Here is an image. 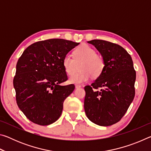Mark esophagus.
<instances>
[{"label":"esophagus","mask_w":151,"mask_h":151,"mask_svg":"<svg viewBox=\"0 0 151 151\" xmlns=\"http://www.w3.org/2000/svg\"><path fill=\"white\" fill-rule=\"evenodd\" d=\"M81 85H75V88H81Z\"/></svg>","instance_id":"34e87169"}]
</instances>
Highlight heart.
I'll return each instance as SVG.
<instances>
[{
  "label": "heart",
  "instance_id": "heart-1",
  "mask_svg": "<svg viewBox=\"0 0 151 151\" xmlns=\"http://www.w3.org/2000/svg\"><path fill=\"white\" fill-rule=\"evenodd\" d=\"M80 64V71L69 78L73 84H81L88 81L91 76L96 78L100 76L104 68L103 57L96 54V51L87 45H83L74 50L73 57L69 54L63 58V66L65 73L72 75L77 70V65Z\"/></svg>",
  "mask_w": 151,
  "mask_h": 151
}]
</instances>
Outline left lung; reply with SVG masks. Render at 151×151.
Instances as JSON below:
<instances>
[{
    "mask_svg": "<svg viewBox=\"0 0 151 151\" xmlns=\"http://www.w3.org/2000/svg\"><path fill=\"white\" fill-rule=\"evenodd\" d=\"M94 46L104 61L101 75L86 86L84 108L93 123L107 127L124 115L134 97L136 72L132 58L121 46L103 40L87 42ZM100 88V90L96 89Z\"/></svg>",
    "mask_w": 151,
    "mask_h": 151,
    "instance_id": "8db88e82",
    "label": "left lung"
}]
</instances>
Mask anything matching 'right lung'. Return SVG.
<instances>
[{"mask_svg":"<svg viewBox=\"0 0 151 151\" xmlns=\"http://www.w3.org/2000/svg\"><path fill=\"white\" fill-rule=\"evenodd\" d=\"M78 45L60 39L42 40L28 47L19 58L13 85L18 106L30 121L45 126L60 116L64 101L75 88L60 85L68 79L63 60Z\"/></svg>","mask_w":151,"mask_h":151,"instance_id":"right-lung-1","label":"right lung"}]
</instances>
